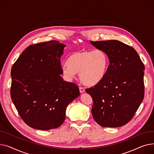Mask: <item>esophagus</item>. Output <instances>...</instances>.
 <instances>
[{"instance_id": "obj_1", "label": "esophagus", "mask_w": 154, "mask_h": 154, "mask_svg": "<svg viewBox=\"0 0 154 154\" xmlns=\"http://www.w3.org/2000/svg\"><path fill=\"white\" fill-rule=\"evenodd\" d=\"M79 90H80V93H84L85 92V88L82 87H79Z\"/></svg>"}]
</instances>
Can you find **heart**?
<instances>
[{
    "label": "heart",
    "instance_id": "1",
    "mask_svg": "<svg viewBox=\"0 0 154 154\" xmlns=\"http://www.w3.org/2000/svg\"><path fill=\"white\" fill-rule=\"evenodd\" d=\"M109 66V59L103 51H80L69 56L62 70L63 74L69 80L75 76V72H79L82 83L95 85L106 77Z\"/></svg>",
    "mask_w": 154,
    "mask_h": 154
}]
</instances>
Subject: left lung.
<instances>
[{"mask_svg": "<svg viewBox=\"0 0 154 154\" xmlns=\"http://www.w3.org/2000/svg\"><path fill=\"white\" fill-rule=\"evenodd\" d=\"M91 44L106 52L110 62L102 81L85 89L93 99V117L102 127L123 126L133 118L143 101L144 65L133 47L119 40Z\"/></svg>", "mask_w": 154, "mask_h": 154, "instance_id": "left-lung-1", "label": "left lung"}]
</instances>
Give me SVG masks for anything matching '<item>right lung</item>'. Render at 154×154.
<instances>
[{
    "label": "right lung",
    "mask_w": 154,
    "mask_h": 154,
    "mask_svg": "<svg viewBox=\"0 0 154 154\" xmlns=\"http://www.w3.org/2000/svg\"><path fill=\"white\" fill-rule=\"evenodd\" d=\"M66 46L57 40L31 45L12 67L11 99L32 128L47 131L60 126L67 106L80 95L77 85L60 76Z\"/></svg>",
    "instance_id": "add662e5"
}]
</instances>
